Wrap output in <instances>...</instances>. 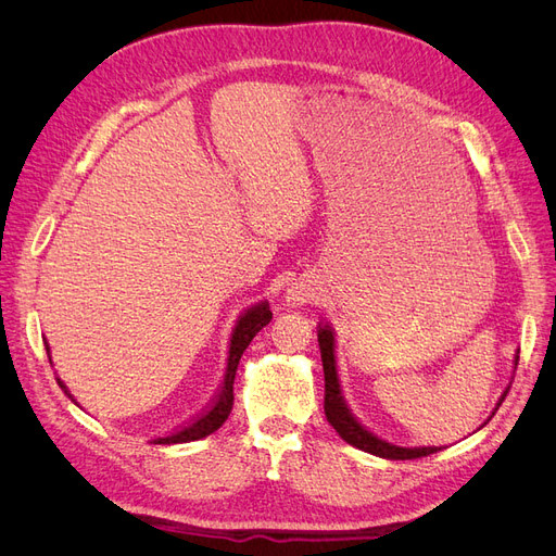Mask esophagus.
Listing matches in <instances>:
<instances>
[{
	"label": "esophagus",
	"mask_w": 556,
	"mask_h": 556,
	"mask_svg": "<svg viewBox=\"0 0 556 556\" xmlns=\"http://www.w3.org/2000/svg\"><path fill=\"white\" fill-rule=\"evenodd\" d=\"M311 299V292L306 288H301V285H296V288L288 290V301L292 306H301V304H308Z\"/></svg>",
	"instance_id": "34e87169"
}]
</instances>
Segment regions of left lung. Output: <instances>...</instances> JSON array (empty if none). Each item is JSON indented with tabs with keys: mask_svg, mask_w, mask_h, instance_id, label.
I'll return each instance as SVG.
<instances>
[{
	"mask_svg": "<svg viewBox=\"0 0 556 556\" xmlns=\"http://www.w3.org/2000/svg\"><path fill=\"white\" fill-rule=\"evenodd\" d=\"M317 343H319V352H323V368H325V415L329 419V425L339 431V435L345 443H350L352 447H359L364 452H371V454H376V457H382V459H419V457H427V454H433L441 450V447H399V445H392V443L378 439V435H374L371 431H366L357 422V419L352 417V413L348 410L345 401L341 396L339 374H336V359H333V329L329 325L319 323ZM517 362H519V357H515V368H517ZM508 390L503 392V396L498 399L494 413L498 410L503 399L508 396Z\"/></svg>",
	"mask_w": 556,
	"mask_h": 556,
	"instance_id": "left-lung-1",
	"label": "left lung"
}]
</instances>
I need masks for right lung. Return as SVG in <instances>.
<instances>
[{
    "instance_id": "right-lung-1",
    "label": "right lung",
    "mask_w": 556,
    "mask_h": 556,
    "mask_svg": "<svg viewBox=\"0 0 556 556\" xmlns=\"http://www.w3.org/2000/svg\"><path fill=\"white\" fill-rule=\"evenodd\" d=\"M274 313L268 311L266 301L262 304H255L252 308H248L241 317L237 327H233L231 333V345H229V359H227V374H225V382H223V390L217 392V399L213 401V406L204 413L199 415L194 422H190L188 427H182L180 431H176L174 435H166V439H157L160 445H174V443H190V441H199V439H206L213 431L220 429L225 425V419L231 413L233 406V378H237V368L241 362V355L245 352V348L250 345V341L255 339L257 331H262L268 323H271ZM48 350V345H46ZM60 387L64 390V394L74 399L66 390L64 382L58 380Z\"/></svg>"
}]
</instances>
